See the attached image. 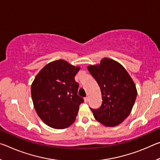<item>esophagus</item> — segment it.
Returning <instances> with one entry per match:
<instances>
[{
	"label": "esophagus",
	"mask_w": 160,
	"mask_h": 160,
	"mask_svg": "<svg viewBox=\"0 0 160 160\" xmlns=\"http://www.w3.org/2000/svg\"><path fill=\"white\" fill-rule=\"evenodd\" d=\"M84 101H85V103L88 102V97H85V98H84Z\"/></svg>",
	"instance_id": "obj_1"
}]
</instances>
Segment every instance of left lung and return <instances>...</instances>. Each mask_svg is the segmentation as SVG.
<instances>
[{"mask_svg": "<svg viewBox=\"0 0 160 160\" xmlns=\"http://www.w3.org/2000/svg\"><path fill=\"white\" fill-rule=\"evenodd\" d=\"M102 92L101 107L90 109L94 117L105 126L113 127L128 117L137 97L135 83L126 70L112 59L104 58L88 67Z\"/></svg>", "mask_w": 160, "mask_h": 160, "instance_id": "8db88e82", "label": "left lung"}]
</instances>
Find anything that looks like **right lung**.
Masks as SVG:
<instances>
[{
  "mask_svg": "<svg viewBox=\"0 0 160 160\" xmlns=\"http://www.w3.org/2000/svg\"><path fill=\"white\" fill-rule=\"evenodd\" d=\"M80 67L57 60L43 68L32 84V102L37 115L47 126L63 129L74 123L83 98L78 95L75 76Z\"/></svg>",
  "mask_w": 160,
  "mask_h": 160,
  "instance_id": "1",
  "label": "right lung"
}]
</instances>
